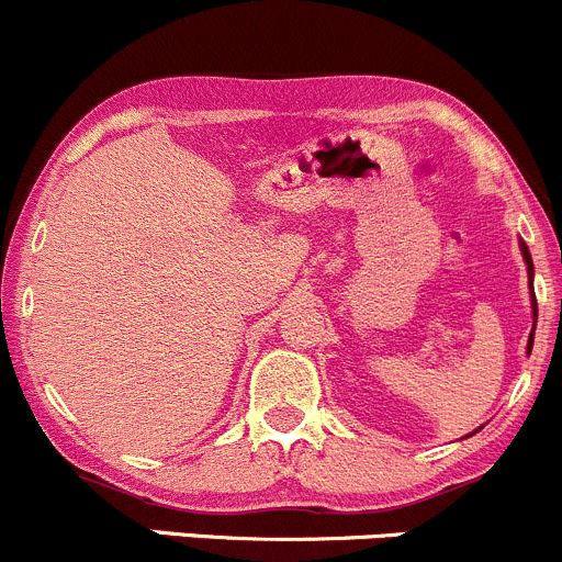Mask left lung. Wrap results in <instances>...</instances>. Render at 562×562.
Listing matches in <instances>:
<instances>
[{
	"label": "left lung",
	"instance_id": "obj_1",
	"mask_svg": "<svg viewBox=\"0 0 562 562\" xmlns=\"http://www.w3.org/2000/svg\"><path fill=\"white\" fill-rule=\"evenodd\" d=\"M522 256H525V263H528V271H530V277H533V261H530V252H528V247L522 245ZM533 288V285H530ZM536 315H539V310H536V299H533V328H536ZM530 347H533V334H530V341H528V352H530Z\"/></svg>",
	"mask_w": 562,
	"mask_h": 562
}]
</instances>
